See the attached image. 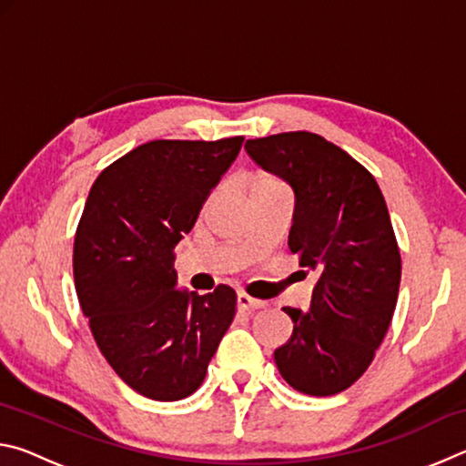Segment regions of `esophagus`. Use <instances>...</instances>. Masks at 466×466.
<instances>
[{
  "mask_svg": "<svg viewBox=\"0 0 466 466\" xmlns=\"http://www.w3.org/2000/svg\"><path fill=\"white\" fill-rule=\"evenodd\" d=\"M265 302H261V299L257 298H250L248 294H244V291H238V309L242 310H258L263 309Z\"/></svg>",
  "mask_w": 466,
  "mask_h": 466,
  "instance_id": "obj_1",
  "label": "esophagus"
}]
</instances>
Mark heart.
<instances>
[{"mask_svg":"<svg viewBox=\"0 0 466 466\" xmlns=\"http://www.w3.org/2000/svg\"><path fill=\"white\" fill-rule=\"evenodd\" d=\"M258 185H281V183L271 175H257L255 185H252V187H258Z\"/></svg>","mask_w":466,"mask_h":466,"instance_id":"b5f03b06","label":"heart"}]
</instances>
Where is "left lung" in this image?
I'll return each instance as SVG.
<instances>
[{"mask_svg": "<svg viewBox=\"0 0 466 466\" xmlns=\"http://www.w3.org/2000/svg\"><path fill=\"white\" fill-rule=\"evenodd\" d=\"M258 167L296 193L289 250L319 273L310 310L286 306L294 322L275 364L291 389L330 397L372 364L389 330L400 283V252L372 172L309 131L248 139Z\"/></svg>", "mask_w": 466, "mask_h": 466, "instance_id": "1", "label": "left lung"}]
</instances>
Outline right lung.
<instances>
[{
  "instance_id": "add662e5",
  "label": "right lung",
  "mask_w": 466,
  "mask_h": 466,
  "mask_svg": "<svg viewBox=\"0 0 466 466\" xmlns=\"http://www.w3.org/2000/svg\"><path fill=\"white\" fill-rule=\"evenodd\" d=\"M242 141H147L90 188L74 240L77 299L110 368L147 399L199 389L234 320L230 286L205 296L177 289L172 261Z\"/></svg>"
}]
</instances>
